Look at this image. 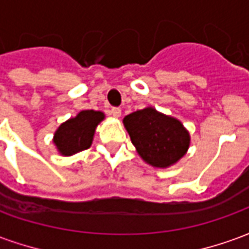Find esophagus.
<instances>
[{
  "mask_svg": "<svg viewBox=\"0 0 249 249\" xmlns=\"http://www.w3.org/2000/svg\"><path fill=\"white\" fill-rule=\"evenodd\" d=\"M110 112H112V114H113L114 117H117V119H119V117H121V109L120 108H112V110H110Z\"/></svg>",
  "mask_w": 249,
  "mask_h": 249,
  "instance_id": "34e87169",
  "label": "esophagus"
}]
</instances>
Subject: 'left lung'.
I'll return each mask as SVG.
<instances>
[{
    "label": "left lung",
    "instance_id": "left-lung-1",
    "mask_svg": "<svg viewBox=\"0 0 249 249\" xmlns=\"http://www.w3.org/2000/svg\"><path fill=\"white\" fill-rule=\"evenodd\" d=\"M123 123L139 156L152 167H172L191 145V135L183 123L153 107L125 116Z\"/></svg>",
    "mask_w": 249,
    "mask_h": 249
}]
</instances>
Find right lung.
<instances>
[{
    "instance_id": "obj_1",
    "label": "right lung",
    "mask_w": 249,
    "mask_h": 249,
    "mask_svg": "<svg viewBox=\"0 0 249 249\" xmlns=\"http://www.w3.org/2000/svg\"><path fill=\"white\" fill-rule=\"evenodd\" d=\"M105 119L100 110H81L62 123L53 136V144L61 156H73L92 145L97 125Z\"/></svg>"
}]
</instances>
